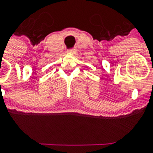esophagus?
<instances>
[{
	"label": "esophagus",
	"instance_id": "34e87169",
	"mask_svg": "<svg viewBox=\"0 0 153 153\" xmlns=\"http://www.w3.org/2000/svg\"><path fill=\"white\" fill-rule=\"evenodd\" d=\"M68 53H71V54H74L75 53H76V50L75 49H69V50L67 51Z\"/></svg>",
	"mask_w": 153,
	"mask_h": 153
}]
</instances>
